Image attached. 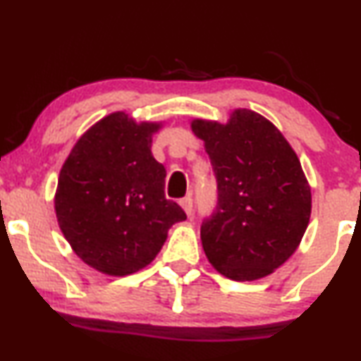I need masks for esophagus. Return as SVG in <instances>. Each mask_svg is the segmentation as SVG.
Returning a JSON list of instances; mask_svg holds the SVG:
<instances>
[{"label":"esophagus","mask_w":361,"mask_h":361,"mask_svg":"<svg viewBox=\"0 0 361 361\" xmlns=\"http://www.w3.org/2000/svg\"><path fill=\"white\" fill-rule=\"evenodd\" d=\"M180 205H181V209L185 210L186 215H192V210H193V200H192V197L181 198Z\"/></svg>","instance_id":"1"}]
</instances>
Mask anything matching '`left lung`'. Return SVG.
<instances>
[{"mask_svg": "<svg viewBox=\"0 0 361 361\" xmlns=\"http://www.w3.org/2000/svg\"><path fill=\"white\" fill-rule=\"evenodd\" d=\"M217 178L219 204L202 224L205 256L221 275L252 281L295 252L312 210L310 185L295 151L268 118L235 109L226 123L195 118Z\"/></svg>", "mask_w": 361, "mask_h": 361, "instance_id": "left-lung-1", "label": "left lung"}]
</instances>
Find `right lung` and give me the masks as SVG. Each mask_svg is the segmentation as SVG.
Segmentation results:
<instances>
[{"mask_svg":"<svg viewBox=\"0 0 361 361\" xmlns=\"http://www.w3.org/2000/svg\"><path fill=\"white\" fill-rule=\"evenodd\" d=\"M163 122L114 111L78 139L62 164L54 209L66 241L97 271L126 276L161 251L181 207L164 197L166 169L151 152Z\"/></svg>","mask_w":361,"mask_h":361,"instance_id":"obj_1","label":"right lung"}]
</instances>
